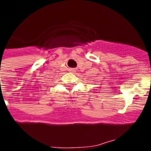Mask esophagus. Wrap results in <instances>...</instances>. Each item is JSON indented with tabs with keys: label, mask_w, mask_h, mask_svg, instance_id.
Segmentation results:
<instances>
[{
	"label": "esophagus",
	"mask_w": 151,
	"mask_h": 151,
	"mask_svg": "<svg viewBox=\"0 0 151 151\" xmlns=\"http://www.w3.org/2000/svg\"><path fill=\"white\" fill-rule=\"evenodd\" d=\"M68 71H70V72H72V73L76 72V70H75V69H74V68H69Z\"/></svg>",
	"instance_id": "esophagus-1"
}]
</instances>
